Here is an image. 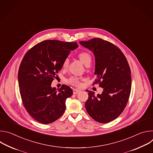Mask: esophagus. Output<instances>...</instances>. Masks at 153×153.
Segmentation results:
<instances>
[{"label": "esophagus", "mask_w": 153, "mask_h": 153, "mask_svg": "<svg viewBox=\"0 0 153 153\" xmlns=\"http://www.w3.org/2000/svg\"><path fill=\"white\" fill-rule=\"evenodd\" d=\"M80 91V90H79L74 89V90H73V94H78Z\"/></svg>", "instance_id": "obj_1"}]
</instances>
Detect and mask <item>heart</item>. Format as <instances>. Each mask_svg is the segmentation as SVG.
I'll return each mask as SVG.
<instances>
[{"label": "heart", "mask_w": 153, "mask_h": 153, "mask_svg": "<svg viewBox=\"0 0 153 153\" xmlns=\"http://www.w3.org/2000/svg\"><path fill=\"white\" fill-rule=\"evenodd\" d=\"M79 57L80 59V60H81V62L85 65H87L88 64H90L91 62V55L86 52H82L79 54ZM69 64V59L68 58H66L62 64V67L63 68H66ZM68 82L69 83L74 85V86H80V79L76 77H72L71 78H70L68 80Z\"/></svg>", "instance_id": "obj_1"}]
</instances>
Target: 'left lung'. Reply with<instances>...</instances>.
<instances>
[{"label":"left lung","mask_w":153,"mask_h":153,"mask_svg":"<svg viewBox=\"0 0 153 153\" xmlns=\"http://www.w3.org/2000/svg\"><path fill=\"white\" fill-rule=\"evenodd\" d=\"M79 43L93 52L97 77L94 83L99 82L103 88L97 96L88 91L86 110L99 123L111 122L123 112L130 95L131 76L128 61L120 50L108 41L94 38Z\"/></svg>","instance_id":"8db88e82"}]
</instances>
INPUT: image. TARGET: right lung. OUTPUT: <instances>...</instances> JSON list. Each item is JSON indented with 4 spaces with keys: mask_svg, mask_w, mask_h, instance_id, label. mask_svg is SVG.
Segmentation results:
<instances>
[{
    "mask_svg": "<svg viewBox=\"0 0 153 153\" xmlns=\"http://www.w3.org/2000/svg\"><path fill=\"white\" fill-rule=\"evenodd\" d=\"M77 47L76 42L47 40L31 48L22 60L18 72L20 94L28 113L37 122L51 123L65 112L72 89L63 85L57 91L51 85L70 51Z\"/></svg>",
    "mask_w": 153,
    "mask_h": 153,
    "instance_id": "right-lung-1",
    "label": "right lung"
}]
</instances>
